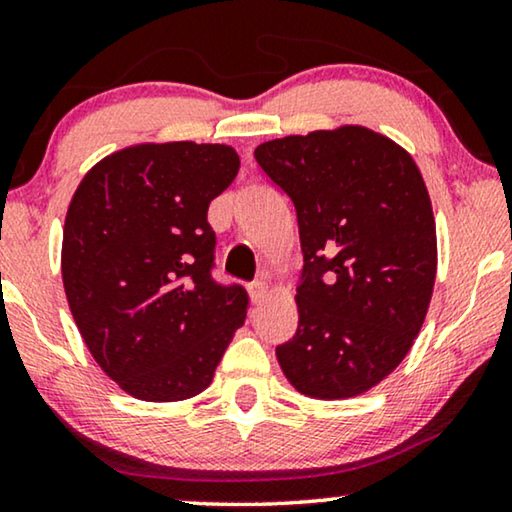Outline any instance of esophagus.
Returning a JSON list of instances; mask_svg holds the SVG:
<instances>
[{
  "instance_id": "1",
  "label": "esophagus",
  "mask_w": 512,
  "mask_h": 512,
  "mask_svg": "<svg viewBox=\"0 0 512 512\" xmlns=\"http://www.w3.org/2000/svg\"><path fill=\"white\" fill-rule=\"evenodd\" d=\"M248 290H250V299H253L255 304H259V301L266 297V283H264V280H255V283H250Z\"/></svg>"
}]
</instances>
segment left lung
Masks as SVG:
<instances>
[{"instance_id":"1","label":"left lung","mask_w":512,"mask_h":512,"mask_svg":"<svg viewBox=\"0 0 512 512\" xmlns=\"http://www.w3.org/2000/svg\"><path fill=\"white\" fill-rule=\"evenodd\" d=\"M255 160L292 199L304 253L280 369L306 397L364 394L413 348L434 292L436 222L420 169L359 125L266 141Z\"/></svg>"}]
</instances>
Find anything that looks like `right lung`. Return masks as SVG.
Returning <instances> with one entry per match:
<instances>
[{
    "mask_svg": "<svg viewBox=\"0 0 512 512\" xmlns=\"http://www.w3.org/2000/svg\"><path fill=\"white\" fill-rule=\"evenodd\" d=\"M220 143H141L95 164L71 199L62 280L85 345L122 390L183 401L211 385L248 292L213 280L208 204L239 174Z\"/></svg>",
    "mask_w": 512,
    "mask_h": 512,
    "instance_id": "right-lung-1",
    "label": "right lung"
}]
</instances>
